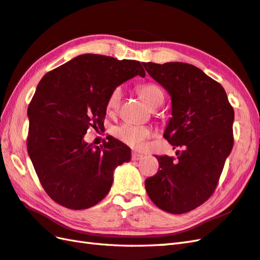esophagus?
Segmentation results:
<instances>
[{
    "instance_id": "obj_1",
    "label": "esophagus",
    "mask_w": 260,
    "mask_h": 260,
    "mask_svg": "<svg viewBox=\"0 0 260 260\" xmlns=\"http://www.w3.org/2000/svg\"><path fill=\"white\" fill-rule=\"evenodd\" d=\"M141 159H143V154L138 153V152H132V153H131V160L132 161H139Z\"/></svg>"
}]
</instances>
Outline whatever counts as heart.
Wrapping results in <instances>:
<instances>
[{"label":"heart","instance_id":"obj_1","mask_svg":"<svg viewBox=\"0 0 260 260\" xmlns=\"http://www.w3.org/2000/svg\"><path fill=\"white\" fill-rule=\"evenodd\" d=\"M137 91L145 103L152 108L159 107L164 100V92L162 88L154 82H145L138 86ZM121 99V88H113L107 99V108L115 110L118 108ZM112 135L119 141H121L132 149H140L143 147L144 141L152 136V129L148 125H136L131 123H122L117 125L112 130Z\"/></svg>","mask_w":260,"mask_h":260}]
</instances>
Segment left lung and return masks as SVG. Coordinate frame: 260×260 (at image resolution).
<instances>
[{"mask_svg": "<svg viewBox=\"0 0 260 260\" xmlns=\"http://www.w3.org/2000/svg\"><path fill=\"white\" fill-rule=\"evenodd\" d=\"M172 99V118L163 137L174 156H155L157 172L145 180L149 198L162 211L184 214L211 198L233 149L234 109L225 89L185 62H142Z\"/></svg>", "mask_w": 260, "mask_h": 260, "instance_id": "left-lung-1", "label": "left lung"}]
</instances>
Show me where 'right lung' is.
I'll return each mask as SVG.
<instances>
[{"mask_svg": "<svg viewBox=\"0 0 260 260\" xmlns=\"http://www.w3.org/2000/svg\"><path fill=\"white\" fill-rule=\"evenodd\" d=\"M145 72L138 60L85 54L45 74L28 105L27 152L43 188L71 210H86L110 191L113 171L130 161L115 139L100 147L84 141L101 129L113 88Z\"/></svg>", "mask_w": 260, "mask_h": 260, "instance_id": "1", "label": "right lung"}]
</instances>
